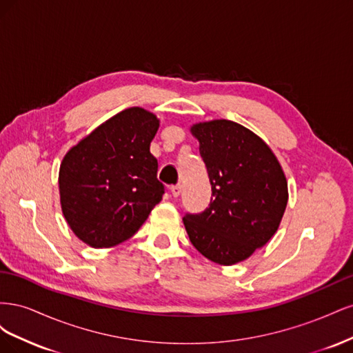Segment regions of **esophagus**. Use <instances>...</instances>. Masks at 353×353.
Here are the masks:
<instances>
[{
    "label": "esophagus",
    "instance_id": "34e87169",
    "mask_svg": "<svg viewBox=\"0 0 353 353\" xmlns=\"http://www.w3.org/2000/svg\"><path fill=\"white\" fill-rule=\"evenodd\" d=\"M181 190H183V187H181L179 184L178 185H172V187H170V193H172L174 197H178L181 194Z\"/></svg>",
    "mask_w": 353,
    "mask_h": 353
}]
</instances>
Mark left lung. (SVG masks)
Instances as JSON below:
<instances>
[{
	"label": "left lung",
	"instance_id": "obj_1",
	"mask_svg": "<svg viewBox=\"0 0 353 353\" xmlns=\"http://www.w3.org/2000/svg\"><path fill=\"white\" fill-rule=\"evenodd\" d=\"M191 132L212 185L209 208L185 213L191 244L219 265H232L270 241L287 206L279 160L258 135L232 121L197 123Z\"/></svg>",
	"mask_w": 353,
	"mask_h": 353
}]
</instances>
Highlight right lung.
Returning a JSON list of instances; mask_svg holds the SVG:
<instances>
[{
	"mask_svg": "<svg viewBox=\"0 0 353 353\" xmlns=\"http://www.w3.org/2000/svg\"><path fill=\"white\" fill-rule=\"evenodd\" d=\"M153 113L126 109L68 152L60 166L61 210L77 237L95 249L119 244L140 230L162 200L150 143Z\"/></svg>",
	"mask_w": 353,
	"mask_h": 353,
	"instance_id": "1",
	"label": "right lung"
}]
</instances>
